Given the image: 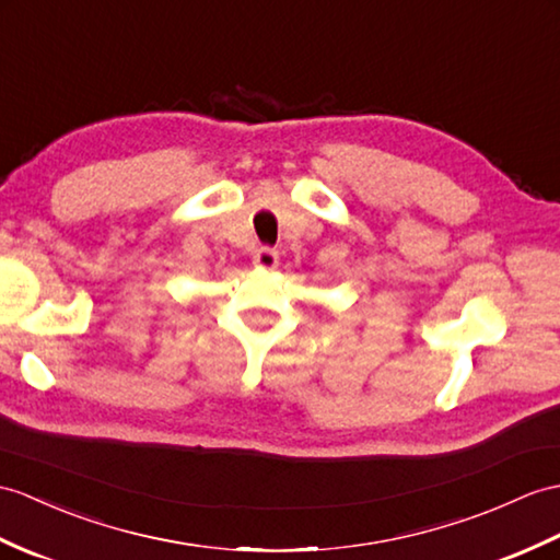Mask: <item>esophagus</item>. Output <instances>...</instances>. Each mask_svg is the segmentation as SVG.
Listing matches in <instances>:
<instances>
[{"mask_svg": "<svg viewBox=\"0 0 560 560\" xmlns=\"http://www.w3.org/2000/svg\"><path fill=\"white\" fill-rule=\"evenodd\" d=\"M253 265L257 269H277L279 265V255L275 250L269 248H259L255 255H253Z\"/></svg>", "mask_w": 560, "mask_h": 560, "instance_id": "obj_1", "label": "esophagus"}]
</instances>
